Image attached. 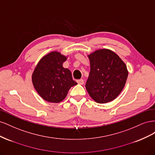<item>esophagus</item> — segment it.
<instances>
[{"label": "esophagus", "instance_id": "1", "mask_svg": "<svg viewBox=\"0 0 155 155\" xmlns=\"http://www.w3.org/2000/svg\"><path fill=\"white\" fill-rule=\"evenodd\" d=\"M77 83L79 85H83L84 84V80L83 79H78L77 80Z\"/></svg>", "mask_w": 155, "mask_h": 155}]
</instances>
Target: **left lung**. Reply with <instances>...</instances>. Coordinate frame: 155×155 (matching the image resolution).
<instances>
[{
	"label": "left lung",
	"instance_id": "obj_1",
	"mask_svg": "<svg viewBox=\"0 0 155 155\" xmlns=\"http://www.w3.org/2000/svg\"><path fill=\"white\" fill-rule=\"evenodd\" d=\"M88 58L91 72L85 87L88 94L98 104L114 100L123 90L127 79L125 63L109 49L96 50Z\"/></svg>",
	"mask_w": 155,
	"mask_h": 155
}]
</instances>
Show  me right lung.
<instances>
[{
	"mask_svg": "<svg viewBox=\"0 0 155 155\" xmlns=\"http://www.w3.org/2000/svg\"><path fill=\"white\" fill-rule=\"evenodd\" d=\"M67 57L59 51H51L42 58L32 74L33 85L39 96L46 101L59 103L77 83L72 73L63 67Z\"/></svg>",
	"mask_w": 155,
	"mask_h": 155,
	"instance_id": "right-lung-1",
	"label": "right lung"
}]
</instances>
